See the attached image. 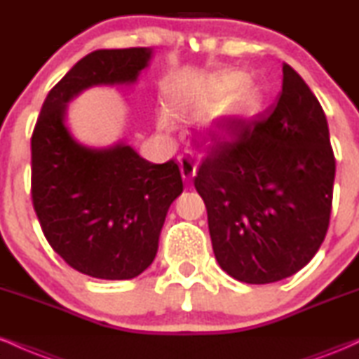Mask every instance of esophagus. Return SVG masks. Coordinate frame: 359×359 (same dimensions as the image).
<instances>
[{
  "label": "esophagus",
  "mask_w": 359,
  "mask_h": 359,
  "mask_svg": "<svg viewBox=\"0 0 359 359\" xmlns=\"http://www.w3.org/2000/svg\"><path fill=\"white\" fill-rule=\"evenodd\" d=\"M179 163H180V172H182L184 180H187V182H189V180H191L197 172L196 158H194L192 154L185 151V154L179 156Z\"/></svg>",
  "instance_id": "obj_1"
}]
</instances>
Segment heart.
Here are the masks:
<instances>
[{
  "label": "heart",
  "mask_w": 359,
  "mask_h": 359,
  "mask_svg": "<svg viewBox=\"0 0 359 359\" xmlns=\"http://www.w3.org/2000/svg\"><path fill=\"white\" fill-rule=\"evenodd\" d=\"M241 76H226L221 79L211 82L209 86L197 89H187L182 93H177L172 97V108L175 113L182 114V116H189V114L203 113L205 109H211L217 106V102L224 100L229 94L236 93L243 86ZM158 125L163 130H172L174 128V121L168 116L167 113H162L158 116Z\"/></svg>",
  "instance_id": "heart-1"
}]
</instances>
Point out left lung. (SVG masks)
Masks as SVG:
<instances>
[{
  "label": "left lung",
  "instance_id": "1",
  "mask_svg": "<svg viewBox=\"0 0 359 359\" xmlns=\"http://www.w3.org/2000/svg\"><path fill=\"white\" fill-rule=\"evenodd\" d=\"M277 101L251 119H229L194 185L208 208L222 270L245 283L297 273L323 245L336 160L317 97L283 64Z\"/></svg>",
  "mask_w": 359,
  "mask_h": 359
}]
</instances>
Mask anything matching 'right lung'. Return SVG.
Returning <instances> with one entry per match:
<instances>
[{
  "label": "right lung",
  "instance_id": "obj_1",
  "mask_svg": "<svg viewBox=\"0 0 359 359\" xmlns=\"http://www.w3.org/2000/svg\"><path fill=\"white\" fill-rule=\"evenodd\" d=\"M151 55L147 47L90 52L48 93L32 137V199L45 238L94 278L130 280L151 265L182 175L174 160L148 162L126 140L81 143L67 126V104L96 86L135 84Z\"/></svg>",
  "mask_w": 359,
  "mask_h": 359
}]
</instances>
